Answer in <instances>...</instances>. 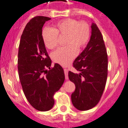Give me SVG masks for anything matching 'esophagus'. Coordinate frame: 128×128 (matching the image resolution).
Masks as SVG:
<instances>
[{"instance_id":"obj_1","label":"esophagus","mask_w":128,"mask_h":128,"mask_svg":"<svg viewBox=\"0 0 128 128\" xmlns=\"http://www.w3.org/2000/svg\"><path fill=\"white\" fill-rule=\"evenodd\" d=\"M64 74H65V78L66 80H68L69 79V77H68V70L67 69H64Z\"/></svg>"}]
</instances>
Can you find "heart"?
I'll return each mask as SVG.
<instances>
[{
    "label": "heart",
    "instance_id": "b5f03b06",
    "mask_svg": "<svg viewBox=\"0 0 128 128\" xmlns=\"http://www.w3.org/2000/svg\"><path fill=\"white\" fill-rule=\"evenodd\" d=\"M58 36H66V46L60 48L52 54V59L62 66H68L76 58L78 49L84 48L89 42L90 29L87 22L73 18H65L55 24L52 28L46 27L42 31L44 46L54 49L58 46Z\"/></svg>",
    "mask_w": 128,
    "mask_h": 128
}]
</instances>
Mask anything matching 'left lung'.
Here are the masks:
<instances>
[{
  "instance_id": "8db88e82",
  "label": "left lung",
  "mask_w": 128,
  "mask_h": 128,
  "mask_svg": "<svg viewBox=\"0 0 128 128\" xmlns=\"http://www.w3.org/2000/svg\"><path fill=\"white\" fill-rule=\"evenodd\" d=\"M108 61L102 34L92 22L89 42L73 63V67L80 73L69 71L68 74L69 80L76 86L71 101L78 110H90L100 101L107 80Z\"/></svg>"
}]
</instances>
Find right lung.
I'll return each instance as SVG.
<instances>
[{"mask_svg": "<svg viewBox=\"0 0 128 128\" xmlns=\"http://www.w3.org/2000/svg\"><path fill=\"white\" fill-rule=\"evenodd\" d=\"M49 20L44 16L32 18L24 30L18 47V72L22 89L31 106L40 111L52 109L54 94L65 79L59 64L50 68L52 61L42 39V27Z\"/></svg>", "mask_w": 128, "mask_h": 128, "instance_id": "add662e5", "label": "right lung"}]
</instances>
